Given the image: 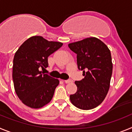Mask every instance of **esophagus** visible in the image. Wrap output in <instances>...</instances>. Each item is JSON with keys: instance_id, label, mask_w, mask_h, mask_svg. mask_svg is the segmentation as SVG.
I'll return each instance as SVG.
<instances>
[{"instance_id": "obj_1", "label": "esophagus", "mask_w": 132, "mask_h": 132, "mask_svg": "<svg viewBox=\"0 0 132 132\" xmlns=\"http://www.w3.org/2000/svg\"><path fill=\"white\" fill-rule=\"evenodd\" d=\"M63 81L65 83H70V82H72V80H71V79H67V80H65Z\"/></svg>"}]
</instances>
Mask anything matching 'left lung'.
I'll use <instances>...</instances> for the list:
<instances>
[{
  "mask_svg": "<svg viewBox=\"0 0 132 132\" xmlns=\"http://www.w3.org/2000/svg\"><path fill=\"white\" fill-rule=\"evenodd\" d=\"M77 54L78 69L84 79L75 83L76 93L70 95L71 102L81 110H90L100 105L110 88L112 63L109 49L96 38H88L68 45Z\"/></svg>",
  "mask_w": 132,
  "mask_h": 132,
  "instance_id": "8db88e82",
  "label": "left lung"
}]
</instances>
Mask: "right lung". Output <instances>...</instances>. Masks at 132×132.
I'll return each mask as SVG.
<instances>
[{
	"label": "right lung",
	"mask_w": 132,
	"mask_h": 132,
	"mask_svg": "<svg viewBox=\"0 0 132 132\" xmlns=\"http://www.w3.org/2000/svg\"><path fill=\"white\" fill-rule=\"evenodd\" d=\"M62 45V43L49 42L42 36H33L16 52L12 79L16 94L25 105L39 108L52 101L59 81L41 70L48 67V57Z\"/></svg>",
	"instance_id": "add662e5"
}]
</instances>
